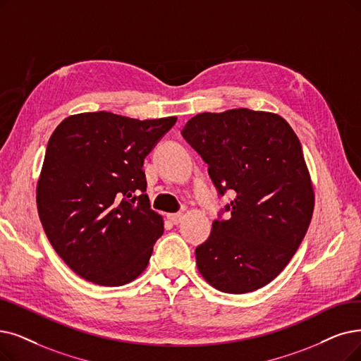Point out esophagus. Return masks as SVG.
I'll return each mask as SVG.
<instances>
[{"instance_id":"esophagus-1","label":"esophagus","mask_w":361,"mask_h":361,"mask_svg":"<svg viewBox=\"0 0 361 361\" xmlns=\"http://www.w3.org/2000/svg\"><path fill=\"white\" fill-rule=\"evenodd\" d=\"M167 219H169L173 225H178V224L183 219V214H182V213H170V214H167Z\"/></svg>"}]
</instances>
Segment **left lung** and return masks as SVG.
Segmentation results:
<instances>
[{"mask_svg":"<svg viewBox=\"0 0 361 361\" xmlns=\"http://www.w3.org/2000/svg\"><path fill=\"white\" fill-rule=\"evenodd\" d=\"M209 166L219 195H237L195 249L204 280L225 293H247L272 281L304 240L314 191L300 142L280 115L247 108L203 112L182 130Z\"/></svg>","mask_w":361,"mask_h":361,"instance_id":"1","label":"left lung"}]
</instances>
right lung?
<instances>
[{
	"label": "right lung",
	"instance_id": "obj_1",
	"mask_svg": "<svg viewBox=\"0 0 361 361\" xmlns=\"http://www.w3.org/2000/svg\"><path fill=\"white\" fill-rule=\"evenodd\" d=\"M176 120L99 111L71 115L56 127L37 207L53 249L84 280L123 286L147 268L164 224L149 206L142 167Z\"/></svg>",
	"mask_w": 361,
	"mask_h": 361
}]
</instances>
